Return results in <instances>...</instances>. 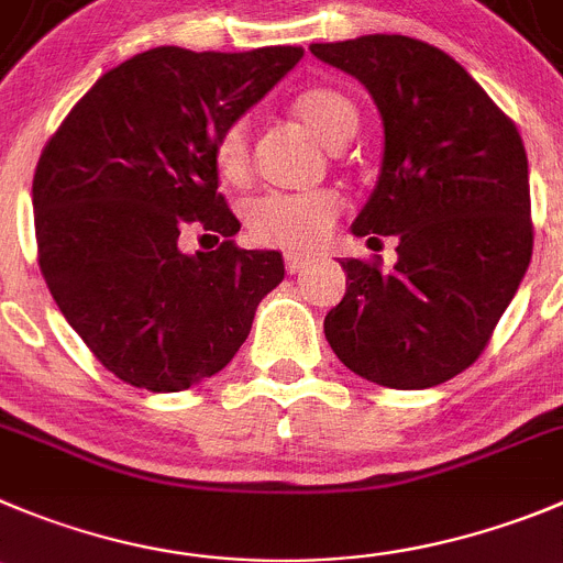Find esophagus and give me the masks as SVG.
Returning <instances> with one entry per match:
<instances>
[{
	"instance_id": "esophagus-1",
	"label": "esophagus",
	"mask_w": 563,
	"mask_h": 563,
	"mask_svg": "<svg viewBox=\"0 0 563 563\" xmlns=\"http://www.w3.org/2000/svg\"><path fill=\"white\" fill-rule=\"evenodd\" d=\"M308 266H311V261H308V257H302V255H286V269L291 272V275H297V272L308 269Z\"/></svg>"
}]
</instances>
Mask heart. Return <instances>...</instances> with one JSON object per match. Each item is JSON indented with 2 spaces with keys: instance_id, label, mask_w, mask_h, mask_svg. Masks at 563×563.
I'll return each instance as SVG.
<instances>
[{
  "instance_id": "obj_1",
  "label": "heart",
  "mask_w": 563,
  "mask_h": 563,
  "mask_svg": "<svg viewBox=\"0 0 563 563\" xmlns=\"http://www.w3.org/2000/svg\"><path fill=\"white\" fill-rule=\"evenodd\" d=\"M294 113L319 141L339 150L358 130L353 99L335 88H308L294 99ZM213 166L228 186H244L252 175V133L244 119L230 122L213 144ZM341 213L339 194L328 188L283 194L272 191L246 205V230L266 246L308 252L324 241Z\"/></svg>"
}]
</instances>
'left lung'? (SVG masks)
<instances>
[{
  "instance_id": "left-lung-1",
  "label": "left lung",
  "mask_w": 563,
  "mask_h": 563,
  "mask_svg": "<svg viewBox=\"0 0 563 563\" xmlns=\"http://www.w3.org/2000/svg\"><path fill=\"white\" fill-rule=\"evenodd\" d=\"M366 86L383 166L355 235H397V264L344 257L324 335L377 386L430 388L475 364L533 252L528 155L517 124L448 52L408 35L311 44Z\"/></svg>"
}]
</instances>
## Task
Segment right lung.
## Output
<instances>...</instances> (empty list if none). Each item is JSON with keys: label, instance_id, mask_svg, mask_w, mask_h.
<instances>
[{"label": "right lung", "instance_id": "right-lung-1", "mask_svg": "<svg viewBox=\"0 0 563 563\" xmlns=\"http://www.w3.org/2000/svg\"><path fill=\"white\" fill-rule=\"evenodd\" d=\"M306 52L157 46L93 82L46 141L33 177L38 266L99 364L146 391L217 375L283 280L275 250H241L219 194V133ZM191 223L225 241L186 256Z\"/></svg>", "mask_w": 563, "mask_h": 563}]
</instances>
